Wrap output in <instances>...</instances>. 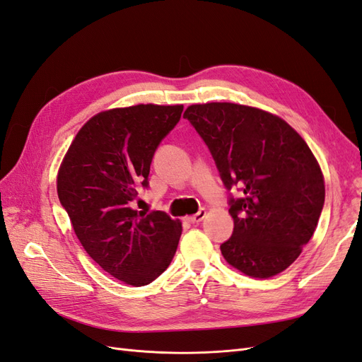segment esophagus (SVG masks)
<instances>
[{"label": "esophagus", "mask_w": 362, "mask_h": 362, "mask_svg": "<svg viewBox=\"0 0 362 362\" xmlns=\"http://www.w3.org/2000/svg\"><path fill=\"white\" fill-rule=\"evenodd\" d=\"M205 216H206V211H205V210H199V211L196 213V214L189 216V217H187V221H189L190 223H198V222L204 221V217H205Z\"/></svg>", "instance_id": "esophagus-1"}]
</instances>
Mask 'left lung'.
Masks as SVG:
<instances>
[{"mask_svg": "<svg viewBox=\"0 0 362 362\" xmlns=\"http://www.w3.org/2000/svg\"><path fill=\"white\" fill-rule=\"evenodd\" d=\"M184 117L210 148L226 189H243L229 208L234 233L221 246L228 264L259 279L290 267L325 204V178L310 146L286 120L257 107L192 104Z\"/></svg>", "mask_w": 362, "mask_h": 362, "instance_id": "1", "label": "left lung"}]
</instances>
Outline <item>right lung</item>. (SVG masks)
Wrapping results in <instances>:
<instances>
[{"mask_svg":"<svg viewBox=\"0 0 362 362\" xmlns=\"http://www.w3.org/2000/svg\"><path fill=\"white\" fill-rule=\"evenodd\" d=\"M182 104H139L95 115L80 128L57 173V194L75 235L108 275L141 287L166 270L182 225L163 211H137L152 157L178 124Z\"/></svg>","mask_w":362,"mask_h":362,"instance_id":"right-lung-1","label":"right lung"}]
</instances>
